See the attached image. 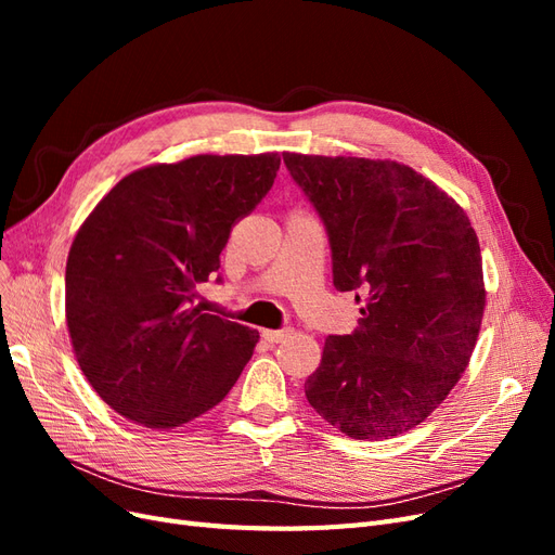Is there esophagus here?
I'll use <instances>...</instances> for the list:
<instances>
[{
  "label": "esophagus",
  "mask_w": 555,
  "mask_h": 555,
  "mask_svg": "<svg viewBox=\"0 0 555 555\" xmlns=\"http://www.w3.org/2000/svg\"><path fill=\"white\" fill-rule=\"evenodd\" d=\"M289 328H280V331H273V328H266L261 335H263V340L266 343H271V345H278V343H282V340H287L289 338Z\"/></svg>",
  "instance_id": "34e87169"
}]
</instances>
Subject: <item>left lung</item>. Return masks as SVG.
<instances>
[{"mask_svg":"<svg viewBox=\"0 0 555 555\" xmlns=\"http://www.w3.org/2000/svg\"><path fill=\"white\" fill-rule=\"evenodd\" d=\"M324 222L333 287L365 298L359 326L328 335L310 405L354 440L418 426L467 367L483 317L477 233L463 208L405 164L284 153Z\"/></svg>","mask_w":555,"mask_h":555,"instance_id":"obj_1","label":"left lung"}]
</instances>
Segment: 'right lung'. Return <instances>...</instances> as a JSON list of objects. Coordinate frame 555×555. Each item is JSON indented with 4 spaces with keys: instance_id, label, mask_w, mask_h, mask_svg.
<instances>
[{
    "instance_id": "obj_1",
    "label": "right lung",
    "mask_w": 555,
    "mask_h": 555,
    "mask_svg": "<svg viewBox=\"0 0 555 555\" xmlns=\"http://www.w3.org/2000/svg\"><path fill=\"white\" fill-rule=\"evenodd\" d=\"M278 169V153L147 166L117 182L78 229L66 259L72 345L92 389L129 422L182 426L241 377L259 333L201 312L194 298Z\"/></svg>"
}]
</instances>
